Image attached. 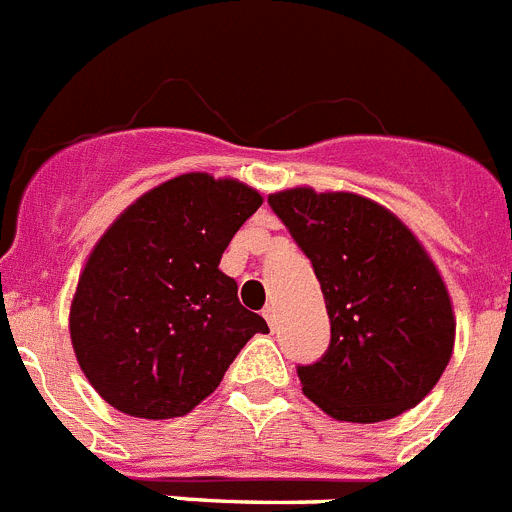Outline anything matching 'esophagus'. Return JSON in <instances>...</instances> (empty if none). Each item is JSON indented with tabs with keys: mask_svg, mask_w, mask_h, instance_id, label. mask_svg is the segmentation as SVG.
<instances>
[{
	"mask_svg": "<svg viewBox=\"0 0 512 512\" xmlns=\"http://www.w3.org/2000/svg\"><path fill=\"white\" fill-rule=\"evenodd\" d=\"M264 318H266V323H269V326H272V329H274V326H277V305H274V303L266 305V308H264Z\"/></svg>",
	"mask_w": 512,
	"mask_h": 512,
	"instance_id": "obj_1",
	"label": "esophagus"
}]
</instances>
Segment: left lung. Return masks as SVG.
<instances>
[{
  "instance_id": "1",
  "label": "left lung",
  "mask_w": 512,
  "mask_h": 512,
  "mask_svg": "<svg viewBox=\"0 0 512 512\" xmlns=\"http://www.w3.org/2000/svg\"><path fill=\"white\" fill-rule=\"evenodd\" d=\"M321 282L331 342L298 365L303 393L342 422H383L417 406L451 362V295L414 233L373 199L308 186L269 196Z\"/></svg>"
}]
</instances>
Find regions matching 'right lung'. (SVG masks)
I'll use <instances>...</instances> for the list:
<instances>
[{"mask_svg": "<svg viewBox=\"0 0 512 512\" xmlns=\"http://www.w3.org/2000/svg\"><path fill=\"white\" fill-rule=\"evenodd\" d=\"M261 202L235 178L183 173L139 196L95 243L69 334L82 373L113 409L183 417L253 334H269L220 272L227 243Z\"/></svg>", "mask_w": 512, "mask_h": 512, "instance_id": "1", "label": "right lung"}]
</instances>
